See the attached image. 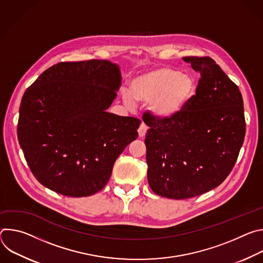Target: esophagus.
Wrapping results in <instances>:
<instances>
[{"instance_id": "esophagus-1", "label": "esophagus", "mask_w": 263, "mask_h": 263, "mask_svg": "<svg viewBox=\"0 0 263 263\" xmlns=\"http://www.w3.org/2000/svg\"><path fill=\"white\" fill-rule=\"evenodd\" d=\"M146 130H147V127H146V125L145 124H141L140 126H139V128H138V135H139V137H144V135H145V133H146Z\"/></svg>"}]
</instances>
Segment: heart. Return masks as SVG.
<instances>
[{"mask_svg":"<svg viewBox=\"0 0 263 263\" xmlns=\"http://www.w3.org/2000/svg\"><path fill=\"white\" fill-rule=\"evenodd\" d=\"M132 92L123 91V100L129 107H135L136 100L151 102L152 114L162 120H172L190 106L196 97L198 84L194 77L180 70L161 66L145 70L131 82Z\"/></svg>","mask_w":263,"mask_h":263,"instance_id":"b5f03b06","label":"heart"}]
</instances>
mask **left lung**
I'll return each instance as SVG.
<instances>
[{
    "mask_svg": "<svg viewBox=\"0 0 263 263\" xmlns=\"http://www.w3.org/2000/svg\"><path fill=\"white\" fill-rule=\"evenodd\" d=\"M200 72L196 97L172 120L145 117L147 181L158 196L183 200L221 184L237 160L246 135L238 86L208 57L182 58Z\"/></svg>",
    "mask_w": 263,
    "mask_h": 263,
    "instance_id": "obj_1",
    "label": "left lung"
}]
</instances>
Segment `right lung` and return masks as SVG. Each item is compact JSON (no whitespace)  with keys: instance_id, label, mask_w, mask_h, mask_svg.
<instances>
[{"instance_id":"right-lung-1","label":"right lung","mask_w":263,"mask_h":263,"mask_svg":"<svg viewBox=\"0 0 263 263\" xmlns=\"http://www.w3.org/2000/svg\"><path fill=\"white\" fill-rule=\"evenodd\" d=\"M108 60L59 62L25 91L17 138L33 176L47 189L73 198L102 191L140 120L106 109L121 86Z\"/></svg>"}]
</instances>
